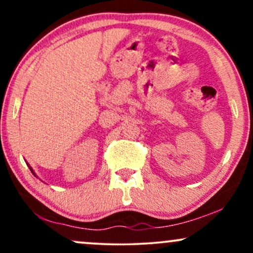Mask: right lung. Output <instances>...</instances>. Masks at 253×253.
<instances>
[{"instance_id": "add662e5", "label": "right lung", "mask_w": 253, "mask_h": 253, "mask_svg": "<svg viewBox=\"0 0 253 253\" xmlns=\"http://www.w3.org/2000/svg\"><path fill=\"white\" fill-rule=\"evenodd\" d=\"M30 169H31V171H32V173H34V171L32 170V168H31V167H30ZM34 175H36V173H34Z\"/></svg>"}]
</instances>
